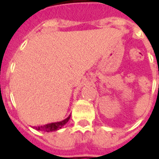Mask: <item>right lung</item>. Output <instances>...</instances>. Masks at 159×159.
<instances>
[{
  "mask_svg": "<svg viewBox=\"0 0 159 159\" xmlns=\"http://www.w3.org/2000/svg\"><path fill=\"white\" fill-rule=\"evenodd\" d=\"M70 118V115L67 118L62 120L60 122L48 123V124L42 125V126L34 127V129H36V130H40V131H43V132H52V131H56V130H59V129H61L69 121Z\"/></svg>",
  "mask_w": 159,
  "mask_h": 159,
  "instance_id": "add662e5",
  "label": "right lung"
}]
</instances>
